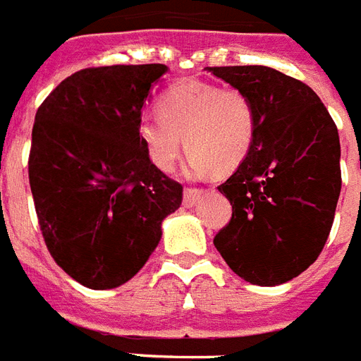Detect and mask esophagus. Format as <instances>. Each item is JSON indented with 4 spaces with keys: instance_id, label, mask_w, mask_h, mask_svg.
I'll return each instance as SVG.
<instances>
[{
    "instance_id": "obj_1",
    "label": "esophagus",
    "mask_w": 361,
    "mask_h": 361,
    "mask_svg": "<svg viewBox=\"0 0 361 361\" xmlns=\"http://www.w3.org/2000/svg\"><path fill=\"white\" fill-rule=\"evenodd\" d=\"M203 194H205V190H202V188H186V190H184V205H186V207H192Z\"/></svg>"
}]
</instances>
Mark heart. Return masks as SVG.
<instances>
[{
  "label": "heart",
  "mask_w": 361,
  "mask_h": 361,
  "mask_svg": "<svg viewBox=\"0 0 361 361\" xmlns=\"http://www.w3.org/2000/svg\"><path fill=\"white\" fill-rule=\"evenodd\" d=\"M158 114L159 118L140 119L139 137L150 161L161 171L175 167L184 145L190 152L192 173L197 175L234 169L253 145L257 116L240 89L180 81L161 94Z\"/></svg>",
  "instance_id": "b5f03b06"
}]
</instances>
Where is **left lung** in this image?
<instances>
[{
  "mask_svg": "<svg viewBox=\"0 0 361 361\" xmlns=\"http://www.w3.org/2000/svg\"><path fill=\"white\" fill-rule=\"evenodd\" d=\"M211 74L247 94L257 116L253 145L219 186L232 219L216 251L240 278L280 286L322 253L341 194L335 121L302 81L268 66H213Z\"/></svg>",
  "mask_w": 361,
  "mask_h": 361,
  "instance_id": "obj_1",
  "label": "left lung"
}]
</instances>
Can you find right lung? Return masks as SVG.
<instances>
[{
  "mask_svg": "<svg viewBox=\"0 0 361 361\" xmlns=\"http://www.w3.org/2000/svg\"><path fill=\"white\" fill-rule=\"evenodd\" d=\"M165 64L85 68L36 112L28 177L49 253L89 289H114L145 267L183 186L152 164L142 106Z\"/></svg>",
  "mask_w": 361,
  "mask_h": 361,
  "instance_id": "1",
  "label": "right lung"
}]
</instances>
